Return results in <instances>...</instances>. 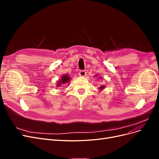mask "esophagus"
I'll return each instance as SVG.
<instances>
[{
	"instance_id": "34e87169",
	"label": "esophagus",
	"mask_w": 159,
	"mask_h": 159,
	"mask_svg": "<svg viewBox=\"0 0 159 159\" xmlns=\"http://www.w3.org/2000/svg\"><path fill=\"white\" fill-rule=\"evenodd\" d=\"M79 74L80 76H85L86 75V71L85 70H80Z\"/></svg>"
}]
</instances>
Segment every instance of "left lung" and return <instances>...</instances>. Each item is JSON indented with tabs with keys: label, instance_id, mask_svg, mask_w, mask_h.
Here are the masks:
<instances>
[{
	"label": "left lung",
	"instance_id": "1",
	"mask_svg": "<svg viewBox=\"0 0 159 159\" xmlns=\"http://www.w3.org/2000/svg\"><path fill=\"white\" fill-rule=\"evenodd\" d=\"M104 88H105V86L102 85V86H101V87H100V88H99V89H103Z\"/></svg>",
	"mask_w": 159,
	"mask_h": 159
}]
</instances>
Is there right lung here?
I'll return each instance as SVG.
<instances>
[{
	"mask_svg": "<svg viewBox=\"0 0 159 159\" xmlns=\"http://www.w3.org/2000/svg\"><path fill=\"white\" fill-rule=\"evenodd\" d=\"M68 81H70V77L67 75H64L62 76L61 80L57 84V86H61L62 84H65L67 82H68Z\"/></svg>",
	"mask_w": 159,
	"mask_h": 159,
	"instance_id": "obj_1",
	"label": "right lung"
}]
</instances>
